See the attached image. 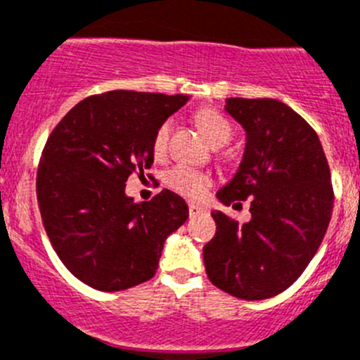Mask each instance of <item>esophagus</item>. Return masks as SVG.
<instances>
[{"mask_svg": "<svg viewBox=\"0 0 360 360\" xmlns=\"http://www.w3.org/2000/svg\"><path fill=\"white\" fill-rule=\"evenodd\" d=\"M188 212H190V217H199L204 213V208L199 206V204H190V206H188Z\"/></svg>", "mask_w": 360, "mask_h": 360, "instance_id": "34e87169", "label": "esophagus"}]
</instances>
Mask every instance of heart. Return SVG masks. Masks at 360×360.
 Wrapping results in <instances>:
<instances>
[{"label":"heart","instance_id":"1","mask_svg":"<svg viewBox=\"0 0 360 360\" xmlns=\"http://www.w3.org/2000/svg\"><path fill=\"white\" fill-rule=\"evenodd\" d=\"M195 122L200 131H202V134L206 136V140L213 147H222V145L231 140V124L215 109H200V111H197ZM170 129H172L170 122H163L158 127L154 138H152V152H154L156 158H163L167 154ZM165 183H167L168 188H172L174 192L181 193L188 199H200L204 192L208 190L210 184H212V177L208 174L200 172V170H195V168L177 165V167L170 168L165 174Z\"/></svg>","mask_w":360,"mask_h":360}]
</instances>
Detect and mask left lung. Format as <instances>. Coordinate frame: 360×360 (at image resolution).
Returning a JSON list of instances; mask_svg holds the SVG:
<instances>
[{"instance_id":"8db88e82","label":"left lung","mask_w":360,"mask_h":360,"mask_svg":"<svg viewBox=\"0 0 360 360\" xmlns=\"http://www.w3.org/2000/svg\"><path fill=\"white\" fill-rule=\"evenodd\" d=\"M244 127L240 167L217 192L222 204L249 199L251 220L213 212L217 231L202 248L210 281L240 300L289 289L319 249L333 208L330 168L316 131L274 98H228Z\"/></svg>"}]
</instances>
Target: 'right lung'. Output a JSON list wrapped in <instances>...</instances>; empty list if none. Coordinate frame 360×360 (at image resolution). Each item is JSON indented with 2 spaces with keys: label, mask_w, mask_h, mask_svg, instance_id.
I'll return each mask as SVG.
<instances>
[{
  "label": "right lung",
  "mask_w": 360,
  "mask_h": 360,
  "mask_svg": "<svg viewBox=\"0 0 360 360\" xmlns=\"http://www.w3.org/2000/svg\"><path fill=\"white\" fill-rule=\"evenodd\" d=\"M186 95L109 91L87 96L51 131L37 168V202L57 257L103 292L125 290L158 271L167 236L186 222L183 197L125 195L129 176L154 163L152 138Z\"/></svg>",
  "instance_id": "add662e5"
}]
</instances>
